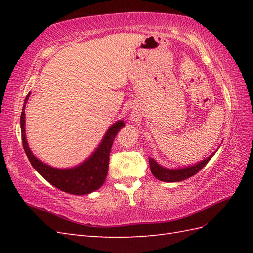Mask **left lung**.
Listing matches in <instances>:
<instances>
[{
  "label": "left lung",
  "mask_w": 253,
  "mask_h": 253,
  "mask_svg": "<svg viewBox=\"0 0 253 253\" xmlns=\"http://www.w3.org/2000/svg\"><path fill=\"white\" fill-rule=\"evenodd\" d=\"M215 152H213L210 157L200 161V162H198L196 164L182 166V168H178V169L164 168V166L159 164L153 158H149L150 169H151V173L153 174L155 178H158L161 181H165V182L181 181L189 178V177L193 175H196L199 170H201L204 166L207 165L209 161L212 159V157L215 154Z\"/></svg>",
  "instance_id": "1"
}]
</instances>
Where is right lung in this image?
<instances>
[{
    "label": "right lung",
    "mask_w": 253,
    "mask_h": 253,
    "mask_svg": "<svg viewBox=\"0 0 253 253\" xmlns=\"http://www.w3.org/2000/svg\"><path fill=\"white\" fill-rule=\"evenodd\" d=\"M30 96V92L26 96L25 103L20 115V129L21 139H23V147L28 157L30 163L38 173L51 185L56 187L64 192L72 193V195L83 196L98 190L104 184L107 169H109L110 152L114 138L122 128L125 126L124 121L120 120L115 122L106 130L104 137L102 138L99 146L85 159L84 162L69 169H57L42 162L32 153L29 148L28 141L26 138V121H25V109L26 103Z\"/></svg>",
    "instance_id": "add662e5"
}]
</instances>
